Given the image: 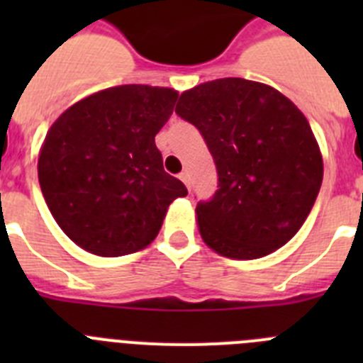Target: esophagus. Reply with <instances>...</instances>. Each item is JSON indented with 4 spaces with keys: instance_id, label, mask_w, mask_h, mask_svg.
<instances>
[{
    "instance_id": "34e87169",
    "label": "esophagus",
    "mask_w": 363,
    "mask_h": 363,
    "mask_svg": "<svg viewBox=\"0 0 363 363\" xmlns=\"http://www.w3.org/2000/svg\"><path fill=\"white\" fill-rule=\"evenodd\" d=\"M179 179H182V182L187 185V189H191V176H189L187 171H184L182 174H179Z\"/></svg>"
}]
</instances>
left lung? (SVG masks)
Returning a JSON list of instances; mask_svg holds the SVG:
<instances>
[{
	"label": "left lung",
	"mask_w": 363,
	"mask_h": 363,
	"mask_svg": "<svg viewBox=\"0 0 363 363\" xmlns=\"http://www.w3.org/2000/svg\"><path fill=\"white\" fill-rule=\"evenodd\" d=\"M176 114L200 130L216 163L218 191L196 207L203 242L234 259L262 258L289 242L323 178L300 108L265 83L221 78L185 91Z\"/></svg>",
	"instance_id": "obj_1"
}]
</instances>
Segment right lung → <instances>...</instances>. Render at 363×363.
<instances>
[{
  "label": "right lung",
  "instance_id": "1",
  "mask_svg": "<svg viewBox=\"0 0 363 363\" xmlns=\"http://www.w3.org/2000/svg\"><path fill=\"white\" fill-rule=\"evenodd\" d=\"M178 92L120 85L79 99L45 136L38 178L63 233L98 256L145 249L187 189L163 171L154 143Z\"/></svg>",
  "mask_w": 363,
  "mask_h": 363
}]
</instances>
